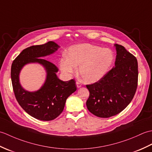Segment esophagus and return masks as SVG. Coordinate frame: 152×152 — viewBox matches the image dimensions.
Wrapping results in <instances>:
<instances>
[{"mask_svg": "<svg viewBox=\"0 0 152 152\" xmlns=\"http://www.w3.org/2000/svg\"><path fill=\"white\" fill-rule=\"evenodd\" d=\"M76 86H77V88H81V87H82V84L78 82H76Z\"/></svg>", "mask_w": 152, "mask_h": 152, "instance_id": "1", "label": "esophagus"}]
</instances>
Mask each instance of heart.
Wrapping results in <instances>:
<instances>
[{"instance_id":"heart-1","label":"heart","mask_w":152,"mask_h":152,"mask_svg":"<svg viewBox=\"0 0 152 152\" xmlns=\"http://www.w3.org/2000/svg\"><path fill=\"white\" fill-rule=\"evenodd\" d=\"M114 54L109 49L90 44H81L70 46L66 56L59 61L60 69L64 74H73L79 66L78 74L86 83L98 82L107 72L114 61Z\"/></svg>"}]
</instances>
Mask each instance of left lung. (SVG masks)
<instances>
[{
	"label": "left lung",
	"instance_id": "left-lung-1",
	"mask_svg": "<svg viewBox=\"0 0 152 152\" xmlns=\"http://www.w3.org/2000/svg\"><path fill=\"white\" fill-rule=\"evenodd\" d=\"M114 46L115 66L97 82L86 86L89 91L87 108L99 118H110L124 110L137 88V59L121 45Z\"/></svg>",
	"mask_w": 152,
	"mask_h": 152
}]
</instances>
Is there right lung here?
Returning a JSON list of instances; mask_svg holds the SVG:
<instances>
[{
	"label": "right lung",
	"instance_id": "obj_1",
	"mask_svg": "<svg viewBox=\"0 0 152 152\" xmlns=\"http://www.w3.org/2000/svg\"><path fill=\"white\" fill-rule=\"evenodd\" d=\"M59 48L53 41L28 47L21 51L12 64L11 79L16 100L27 114L40 120L50 121L58 117L63 110L66 99L76 90L74 80L67 82L59 80L56 74L57 67L43 59ZM28 63L41 64L47 74L43 86L36 92L27 91L19 82L20 70Z\"/></svg>",
	"mask_w": 152,
	"mask_h": 152
}]
</instances>
